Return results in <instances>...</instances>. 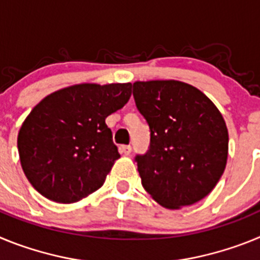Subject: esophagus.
<instances>
[{
  "mask_svg": "<svg viewBox=\"0 0 260 260\" xmlns=\"http://www.w3.org/2000/svg\"><path fill=\"white\" fill-rule=\"evenodd\" d=\"M119 151H121V153H123V155H130L132 153V146H121L119 147Z\"/></svg>",
  "mask_w": 260,
  "mask_h": 260,
  "instance_id": "obj_1",
  "label": "esophagus"
}]
</instances>
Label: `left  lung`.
<instances>
[{
    "label": "left lung",
    "instance_id": "obj_1",
    "mask_svg": "<svg viewBox=\"0 0 260 260\" xmlns=\"http://www.w3.org/2000/svg\"><path fill=\"white\" fill-rule=\"evenodd\" d=\"M150 126V148L135 156L144 190L169 210L191 206L219 182L228 158V128L198 88L178 80L133 84Z\"/></svg>",
    "mask_w": 260,
    "mask_h": 260
}]
</instances>
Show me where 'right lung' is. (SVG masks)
Segmentation results:
<instances>
[{"label":"right lung","instance_id":"1","mask_svg":"<svg viewBox=\"0 0 260 260\" xmlns=\"http://www.w3.org/2000/svg\"><path fill=\"white\" fill-rule=\"evenodd\" d=\"M130 96L132 83H83L43 99L18 134L29 183L57 203H74L100 189L119 157L105 118Z\"/></svg>","mask_w":260,"mask_h":260}]
</instances>
